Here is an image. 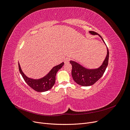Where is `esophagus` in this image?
Wrapping results in <instances>:
<instances>
[{
  "instance_id": "34e87169",
  "label": "esophagus",
  "mask_w": 130,
  "mask_h": 130,
  "mask_svg": "<svg viewBox=\"0 0 130 130\" xmlns=\"http://www.w3.org/2000/svg\"><path fill=\"white\" fill-rule=\"evenodd\" d=\"M70 61V58H69V57H67V58H66L65 59H64V63H68L69 62V61Z\"/></svg>"
}]
</instances>
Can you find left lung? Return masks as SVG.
I'll use <instances>...</instances> for the list:
<instances>
[{"label":"left lung","mask_w":130,"mask_h":130,"mask_svg":"<svg viewBox=\"0 0 130 130\" xmlns=\"http://www.w3.org/2000/svg\"><path fill=\"white\" fill-rule=\"evenodd\" d=\"M92 35H98L103 40V38L98 33L93 31H89ZM104 42V41L103 40ZM105 43V42H104ZM109 51L107 48V54L103 64L99 68L95 69H87L83 67L77 63L70 61L72 66V75L73 80L77 84L82 86H89L95 83L103 75L108 63Z\"/></svg>","instance_id":"8db88e82"}]
</instances>
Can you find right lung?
Segmentation results:
<instances>
[{
    "label": "right lung",
    "instance_id": "obj_1",
    "mask_svg": "<svg viewBox=\"0 0 130 130\" xmlns=\"http://www.w3.org/2000/svg\"><path fill=\"white\" fill-rule=\"evenodd\" d=\"M63 64L64 62H62V63L54 67L46 76L38 80H34L27 77L23 73L19 63L18 67L19 72H20L23 78H24L26 83L31 88L35 90V91H37L38 92H43L47 91V90L50 89L53 87V86L55 83L56 74L58 70L62 67Z\"/></svg>",
    "mask_w": 130,
    "mask_h": 130
}]
</instances>
